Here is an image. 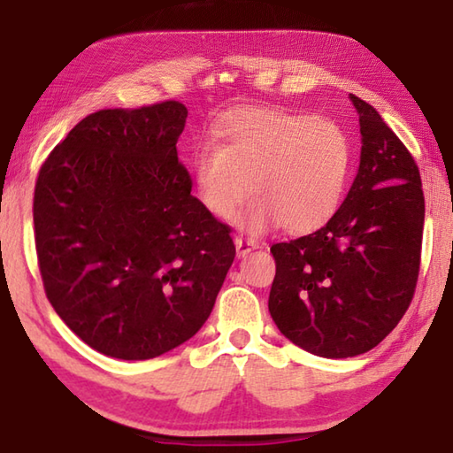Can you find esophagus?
Returning a JSON list of instances; mask_svg holds the SVG:
<instances>
[{
  "mask_svg": "<svg viewBox=\"0 0 453 453\" xmlns=\"http://www.w3.org/2000/svg\"><path fill=\"white\" fill-rule=\"evenodd\" d=\"M257 248V243L256 242H251V240H245V237H242V235H237L235 237V250H237V256L240 257H243V256H248L251 250H256Z\"/></svg>",
  "mask_w": 453,
  "mask_h": 453,
  "instance_id": "obj_1",
  "label": "esophagus"
}]
</instances>
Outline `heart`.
<instances>
[{"label": "heart", "mask_w": 453, "mask_h": 453, "mask_svg": "<svg viewBox=\"0 0 453 453\" xmlns=\"http://www.w3.org/2000/svg\"><path fill=\"white\" fill-rule=\"evenodd\" d=\"M194 153L197 197L213 218L262 234L283 224L311 232L334 216L351 172V142L335 119L286 107H242L213 126Z\"/></svg>", "instance_id": "b5f03b06"}]
</instances>
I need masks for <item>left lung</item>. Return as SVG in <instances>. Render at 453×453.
Returning <instances> with one entry per match:
<instances>
[{
	"label": "left lung",
	"mask_w": 453,
	"mask_h": 453,
	"mask_svg": "<svg viewBox=\"0 0 453 453\" xmlns=\"http://www.w3.org/2000/svg\"><path fill=\"white\" fill-rule=\"evenodd\" d=\"M359 116V170L324 227L273 243L272 318L321 357L365 354L400 324L416 291L424 191L411 153L378 111L349 94Z\"/></svg>",
	"instance_id": "obj_1"
}]
</instances>
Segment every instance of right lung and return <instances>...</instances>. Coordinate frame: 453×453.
Listing matches in <instances>:
<instances>
[{"label":"right lung","mask_w":453,"mask_h":453,"mask_svg":"<svg viewBox=\"0 0 453 453\" xmlns=\"http://www.w3.org/2000/svg\"><path fill=\"white\" fill-rule=\"evenodd\" d=\"M188 107L99 110L45 159L34 229L43 289L99 354L157 357L210 318L235 245L178 157Z\"/></svg>","instance_id":"1"}]
</instances>
